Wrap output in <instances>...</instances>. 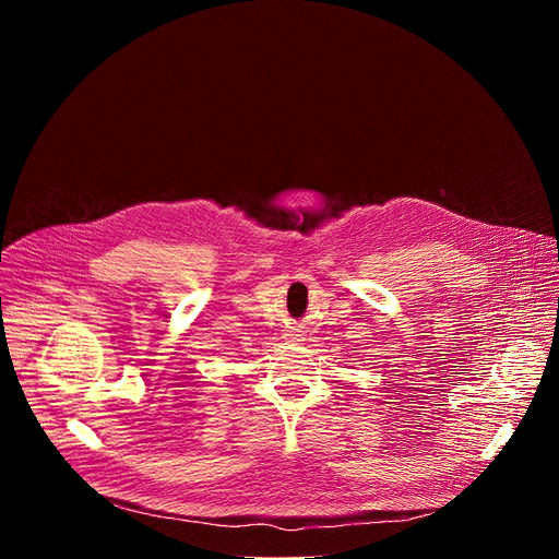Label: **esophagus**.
<instances>
[{"label": "esophagus", "mask_w": 559, "mask_h": 559, "mask_svg": "<svg viewBox=\"0 0 559 559\" xmlns=\"http://www.w3.org/2000/svg\"><path fill=\"white\" fill-rule=\"evenodd\" d=\"M283 336H285L287 341H292V343H302V341H305L302 328H289V330H285Z\"/></svg>", "instance_id": "34e87169"}]
</instances>
